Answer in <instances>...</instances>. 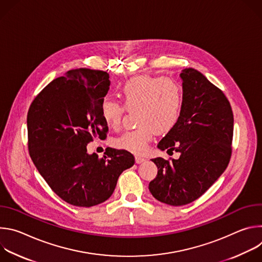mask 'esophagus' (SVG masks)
Returning <instances> with one entry per match:
<instances>
[{
  "mask_svg": "<svg viewBox=\"0 0 262 262\" xmlns=\"http://www.w3.org/2000/svg\"><path fill=\"white\" fill-rule=\"evenodd\" d=\"M145 161V159L143 157H140V156H136V163L137 164H141Z\"/></svg>",
  "mask_w": 262,
  "mask_h": 262,
  "instance_id": "obj_1",
  "label": "esophagus"
}]
</instances>
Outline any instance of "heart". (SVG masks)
<instances>
[{
    "label": "heart",
    "instance_id": "b5f03b06",
    "mask_svg": "<svg viewBox=\"0 0 262 262\" xmlns=\"http://www.w3.org/2000/svg\"><path fill=\"white\" fill-rule=\"evenodd\" d=\"M123 105L111 98L102 99L100 113L107 126L118 129L125 110L136 111L135 129L114 140V146L133 154H143L156 134L170 133L179 121L184 93L175 79L143 74L129 79L118 89Z\"/></svg>",
    "mask_w": 262,
    "mask_h": 262
}]
</instances>
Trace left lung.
<instances>
[{"label":"left lung","instance_id":"1","mask_svg":"<svg viewBox=\"0 0 262 262\" xmlns=\"http://www.w3.org/2000/svg\"><path fill=\"white\" fill-rule=\"evenodd\" d=\"M184 100L176 126L158 144L178 160L152 159L157 177L149 191L159 201L180 206L202 196L227 168L232 154L233 113L221 89L193 68L180 73Z\"/></svg>","mask_w":262,"mask_h":262}]
</instances>
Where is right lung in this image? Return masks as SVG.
<instances>
[{
    "label": "right lung",
    "instance_id": "obj_1",
    "mask_svg": "<svg viewBox=\"0 0 262 262\" xmlns=\"http://www.w3.org/2000/svg\"><path fill=\"white\" fill-rule=\"evenodd\" d=\"M108 78L102 70H69L37 94L28 111L30 157L54 193L74 206L107 200L120 174L135 164L123 149L110 148L101 159L87 154V145L108 130L100 113Z\"/></svg>",
    "mask_w": 262,
    "mask_h": 262
}]
</instances>
